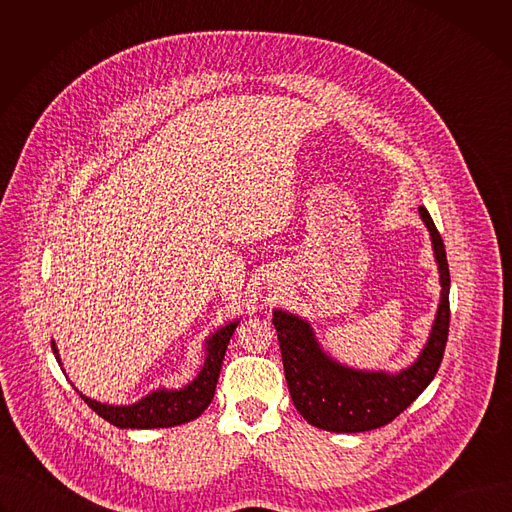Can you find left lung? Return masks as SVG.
I'll return each mask as SVG.
<instances>
[{
	"mask_svg": "<svg viewBox=\"0 0 512 512\" xmlns=\"http://www.w3.org/2000/svg\"><path fill=\"white\" fill-rule=\"evenodd\" d=\"M419 214L440 265L442 300L429 340L413 367L399 375L346 369L320 350L308 322L281 310L273 312L289 395L310 425L336 433L383 427L425 391L440 369L450 332V267L442 235L429 212L419 206Z\"/></svg>",
	"mask_w": 512,
	"mask_h": 512,
	"instance_id": "8db88e82",
	"label": "left lung"
}]
</instances>
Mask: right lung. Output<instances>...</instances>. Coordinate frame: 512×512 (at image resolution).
<instances>
[{"mask_svg": "<svg viewBox=\"0 0 512 512\" xmlns=\"http://www.w3.org/2000/svg\"><path fill=\"white\" fill-rule=\"evenodd\" d=\"M239 322H233L218 330L210 340L206 342V360L200 375L184 389L180 391H154L152 395L143 397L139 403L127 405V407H113L105 403H97L81 393L85 403L101 415L105 421L117 425V427H131V429H156V427H174L188 423L204 413V409L210 405L218 375H221V364L229 346V340L235 332ZM52 350L56 352V346L52 342ZM58 358V354H56ZM60 362V360H58Z\"/></svg>", "mask_w": 512, "mask_h": 512, "instance_id": "right-lung-1", "label": "right lung"}]
</instances>
